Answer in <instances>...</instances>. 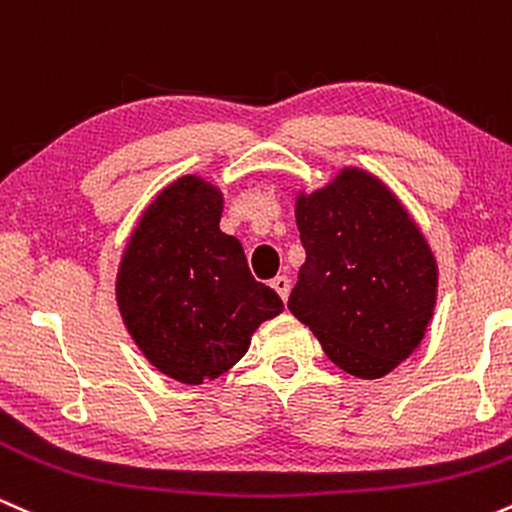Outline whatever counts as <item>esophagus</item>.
Instances as JSON below:
<instances>
[{"instance_id": "obj_1", "label": "esophagus", "mask_w": 512, "mask_h": 512, "mask_svg": "<svg viewBox=\"0 0 512 512\" xmlns=\"http://www.w3.org/2000/svg\"><path fill=\"white\" fill-rule=\"evenodd\" d=\"M272 289L279 293L281 301H286V298H289V291H291L289 276H274V279H272Z\"/></svg>"}]
</instances>
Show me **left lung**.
Wrapping results in <instances>:
<instances>
[{"label": "left lung", "instance_id": "8db88e82", "mask_svg": "<svg viewBox=\"0 0 512 512\" xmlns=\"http://www.w3.org/2000/svg\"><path fill=\"white\" fill-rule=\"evenodd\" d=\"M305 262L289 310L327 358L363 380L392 373L424 339L438 260L419 223L378 175L346 166L296 195Z\"/></svg>", "mask_w": 512, "mask_h": 512}]
</instances>
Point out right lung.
<instances>
[{
    "instance_id": "1",
    "label": "right lung",
    "mask_w": 512,
    "mask_h": 512,
    "mask_svg": "<svg viewBox=\"0 0 512 512\" xmlns=\"http://www.w3.org/2000/svg\"><path fill=\"white\" fill-rule=\"evenodd\" d=\"M223 192L180 175L146 204L115 276L125 330L158 373L211 383L248 354L252 334L284 310L252 279L238 238L219 228Z\"/></svg>"
}]
</instances>
